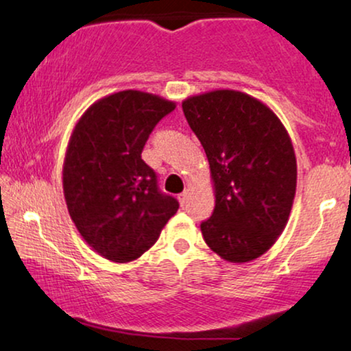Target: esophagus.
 <instances>
[{"label":"esophagus","instance_id":"obj_1","mask_svg":"<svg viewBox=\"0 0 351 351\" xmlns=\"http://www.w3.org/2000/svg\"><path fill=\"white\" fill-rule=\"evenodd\" d=\"M189 193H191V189H184V191L181 193L180 196H178V199H180V202H181V206L186 204V201H188V197H189Z\"/></svg>","mask_w":351,"mask_h":351}]
</instances>
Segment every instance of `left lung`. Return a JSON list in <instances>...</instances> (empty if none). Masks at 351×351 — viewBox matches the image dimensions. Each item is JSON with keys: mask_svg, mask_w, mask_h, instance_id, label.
I'll use <instances>...</instances> for the list:
<instances>
[{"mask_svg": "<svg viewBox=\"0 0 351 351\" xmlns=\"http://www.w3.org/2000/svg\"><path fill=\"white\" fill-rule=\"evenodd\" d=\"M181 106L208 155L216 194L202 237L230 263L258 258L285 230L296 194L288 130L267 104L235 90L189 96Z\"/></svg>", "mask_w": 351, "mask_h": 351, "instance_id": "left-lung-1", "label": "left lung"}]
</instances>
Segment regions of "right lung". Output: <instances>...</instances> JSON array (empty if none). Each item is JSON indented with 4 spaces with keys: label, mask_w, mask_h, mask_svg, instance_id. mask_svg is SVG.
Returning <instances> with one entry per match:
<instances>
[{
    "label": "right lung",
    "mask_w": 351,
    "mask_h": 351,
    "mask_svg": "<svg viewBox=\"0 0 351 351\" xmlns=\"http://www.w3.org/2000/svg\"><path fill=\"white\" fill-rule=\"evenodd\" d=\"M175 108L152 93H114L91 104L70 135L63 162L66 208L84 242L104 258H138L180 208L142 160L152 130Z\"/></svg>",
    "instance_id": "obj_1"
}]
</instances>
